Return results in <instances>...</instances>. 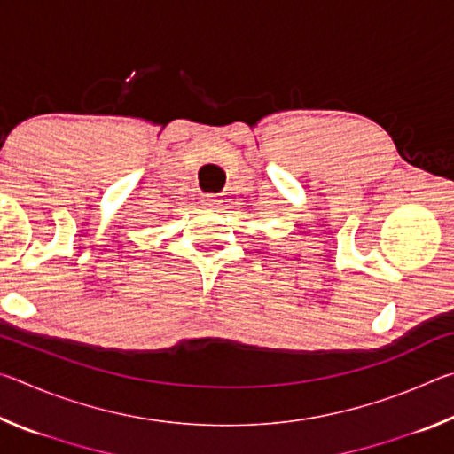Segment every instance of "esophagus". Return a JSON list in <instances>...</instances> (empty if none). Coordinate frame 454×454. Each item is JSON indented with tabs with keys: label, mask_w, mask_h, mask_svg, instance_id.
Segmentation results:
<instances>
[{
	"label": "esophagus",
	"mask_w": 454,
	"mask_h": 454,
	"mask_svg": "<svg viewBox=\"0 0 454 454\" xmlns=\"http://www.w3.org/2000/svg\"><path fill=\"white\" fill-rule=\"evenodd\" d=\"M202 204L206 206V208H216V206L220 204V198L216 194H204Z\"/></svg>",
	"instance_id": "1"
}]
</instances>
